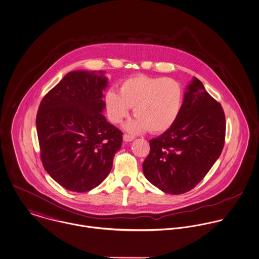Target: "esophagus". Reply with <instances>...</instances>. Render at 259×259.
Returning <instances> with one entry per match:
<instances>
[{"label":"esophagus","mask_w":259,"mask_h":259,"mask_svg":"<svg viewBox=\"0 0 259 259\" xmlns=\"http://www.w3.org/2000/svg\"><path fill=\"white\" fill-rule=\"evenodd\" d=\"M135 139V137L134 136H132V135H129V134H124V136H123V140L125 141V142H132L133 140Z\"/></svg>","instance_id":"obj_1"}]
</instances>
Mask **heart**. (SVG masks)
I'll use <instances>...</instances> for the list:
<instances>
[{"mask_svg":"<svg viewBox=\"0 0 259 259\" xmlns=\"http://www.w3.org/2000/svg\"><path fill=\"white\" fill-rule=\"evenodd\" d=\"M182 99V88L176 80L147 75L125 79L119 92L109 89L104 97L107 115L112 123H121L134 107L136 117L124 126L131 133L148 129L153 133L168 130L179 116Z\"/></svg>","mask_w":259,"mask_h":259,"instance_id":"heart-1","label":"heart"}]
</instances>
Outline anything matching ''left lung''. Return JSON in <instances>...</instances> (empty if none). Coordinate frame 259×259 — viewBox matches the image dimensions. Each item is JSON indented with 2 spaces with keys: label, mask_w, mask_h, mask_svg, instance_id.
I'll return each mask as SVG.
<instances>
[{
  "label": "left lung",
  "mask_w": 259,
  "mask_h": 259,
  "mask_svg": "<svg viewBox=\"0 0 259 259\" xmlns=\"http://www.w3.org/2000/svg\"><path fill=\"white\" fill-rule=\"evenodd\" d=\"M226 117L222 105L197 77L186 87L177 120L150 140L146 179L162 192L180 195L195 188L222 154Z\"/></svg>",
  "instance_id": "8db88e82"
}]
</instances>
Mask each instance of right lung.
<instances>
[{"instance_id":"add662e5","label":"right lung","mask_w":259,"mask_h":259,"mask_svg":"<svg viewBox=\"0 0 259 259\" xmlns=\"http://www.w3.org/2000/svg\"><path fill=\"white\" fill-rule=\"evenodd\" d=\"M104 71L68 72L41 100L36 132L45 170L63 188L88 192L112 169L122 132L107 122Z\"/></svg>"}]
</instances>
